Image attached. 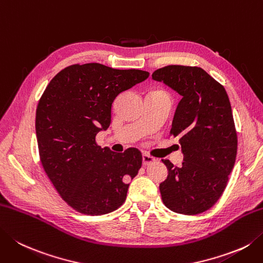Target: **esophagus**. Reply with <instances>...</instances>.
I'll use <instances>...</instances> for the list:
<instances>
[{"label":"esophagus","mask_w":263,"mask_h":263,"mask_svg":"<svg viewBox=\"0 0 263 263\" xmlns=\"http://www.w3.org/2000/svg\"><path fill=\"white\" fill-rule=\"evenodd\" d=\"M154 162H155V158L152 157L151 155H148V154H143L142 155V165L143 166L151 165V164Z\"/></svg>","instance_id":"obj_1"}]
</instances>
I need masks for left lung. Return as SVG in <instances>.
<instances>
[{
	"instance_id": "obj_1",
	"label": "left lung",
	"mask_w": 263,
	"mask_h": 263,
	"mask_svg": "<svg viewBox=\"0 0 263 263\" xmlns=\"http://www.w3.org/2000/svg\"><path fill=\"white\" fill-rule=\"evenodd\" d=\"M152 77L182 97L171 135L179 138L183 162L178 167L163 159L168 171L159 184L163 203L180 214L203 213L222 195L237 154L228 95L199 67L171 65L155 70Z\"/></svg>"
}]
</instances>
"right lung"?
I'll use <instances>...</instances> for the list:
<instances>
[{"label": "right lung", "instance_id": "add662e5", "mask_svg": "<svg viewBox=\"0 0 263 263\" xmlns=\"http://www.w3.org/2000/svg\"><path fill=\"white\" fill-rule=\"evenodd\" d=\"M148 76L145 70L97 63L71 65L41 97L35 120L41 163L61 198L77 212L101 215L124 203L128 180L141 167V153L101 148L96 136L109 127L116 97Z\"/></svg>", "mask_w": 263, "mask_h": 263}]
</instances>
